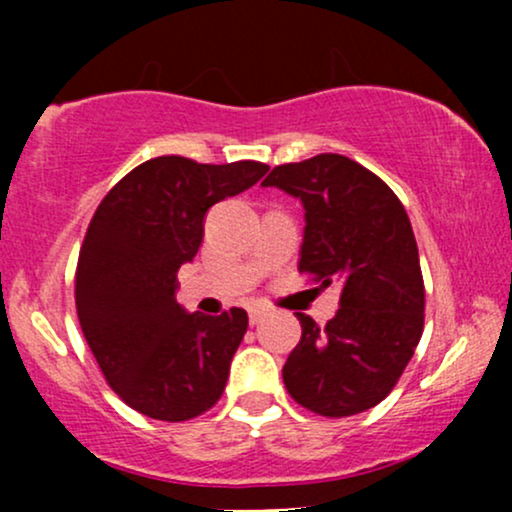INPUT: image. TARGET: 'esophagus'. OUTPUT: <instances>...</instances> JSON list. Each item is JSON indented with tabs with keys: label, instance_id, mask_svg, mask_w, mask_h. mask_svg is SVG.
<instances>
[{
	"label": "esophagus",
	"instance_id": "esophagus-1",
	"mask_svg": "<svg viewBox=\"0 0 512 512\" xmlns=\"http://www.w3.org/2000/svg\"><path fill=\"white\" fill-rule=\"evenodd\" d=\"M264 317H267V310H264V308H252L250 310V325H260Z\"/></svg>",
	"mask_w": 512,
	"mask_h": 512
}]
</instances>
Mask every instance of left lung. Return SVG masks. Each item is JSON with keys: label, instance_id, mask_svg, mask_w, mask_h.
Returning <instances> with one entry per match:
<instances>
[{"label": "left lung", "instance_id": "1", "mask_svg": "<svg viewBox=\"0 0 512 512\" xmlns=\"http://www.w3.org/2000/svg\"><path fill=\"white\" fill-rule=\"evenodd\" d=\"M262 185L303 202L301 274L322 286L342 281L325 327L298 313L303 334L284 366L286 390L320 416L361 414L390 395L424 332V276L407 211L378 175L339 154L276 166Z\"/></svg>", "mask_w": 512, "mask_h": 512}]
</instances>
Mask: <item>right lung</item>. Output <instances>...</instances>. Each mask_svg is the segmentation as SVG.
Returning a JSON list of instances; mask_svg holds the SVG:
<instances>
[{"instance_id": "obj_1", "label": "right lung", "mask_w": 512, "mask_h": 512, "mask_svg": "<svg viewBox=\"0 0 512 512\" xmlns=\"http://www.w3.org/2000/svg\"><path fill=\"white\" fill-rule=\"evenodd\" d=\"M267 170L260 161L151 158L117 182L88 223L74 276L76 315L108 385L139 414L190 421L226 390L248 313H185L175 301L178 269L197 255L209 207Z\"/></svg>"}]
</instances>
